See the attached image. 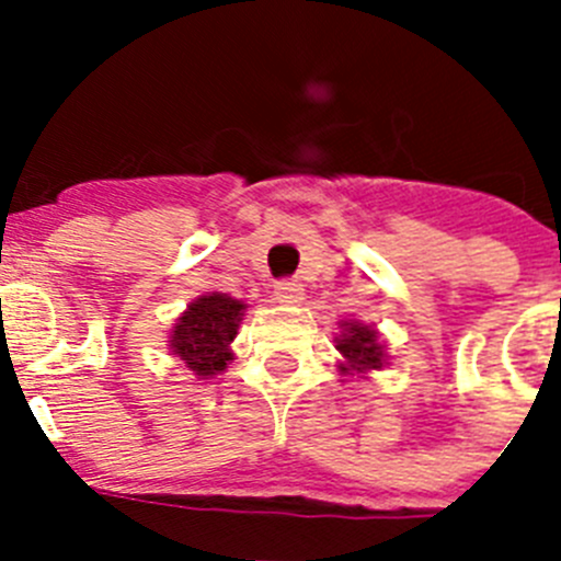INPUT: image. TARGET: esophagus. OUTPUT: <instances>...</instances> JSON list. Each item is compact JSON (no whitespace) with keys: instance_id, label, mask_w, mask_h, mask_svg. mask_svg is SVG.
I'll return each instance as SVG.
<instances>
[{"instance_id":"1","label":"esophagus","mask_w":561,"mask_h":561,"mask_svg":"<svg viewBox=\"0 0 561 561\" xmlns=\"http://www.w3.org/2000/svg\"><path fill=\"white\" fill-rule=\"evenodd\" d=\"M275 300L284 306L304 304V286L297 280H280V284H275Z\"/></svg>"}]
</instances>
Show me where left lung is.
I'll use <instances>...</instances> for the list:
<instances>
[{
  "label": "left lung",
  "mask_w": 561,
  "mask_h": 561,
  "mask_svg": "<svg viewBox=\"0 0 561 561\" xmlns=\"http://www.w3.org/2000/svg\"><path fill=\"white\" fill-rule=\"evenodd\" d=\"M334 348L340 351L336 368L345 376H365L388 365V345L379 340V331L359 320H340V334L334 336Z\"/></svg>",
  "instance_id": "8db88e82"
}]
</instances>
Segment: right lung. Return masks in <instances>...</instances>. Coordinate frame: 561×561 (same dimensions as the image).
<instances>
[{
    "label": "right lung",
    "instance_id": "right-lung-1",
    "mask_svg": "<svg viewBox=\"0 0 561 561\" xmlns=\"http://www.w3.org/2000/svg\"><path fill=\"white\" fill-rule=\"evenodd\" d=\"M247 304L221 291H205L176 317L168 351L196 379H216L232 362V340L244 320Z\"/></svg>",
    "mask_w": 561,
    "mask_h": 561
}]
</instances>
